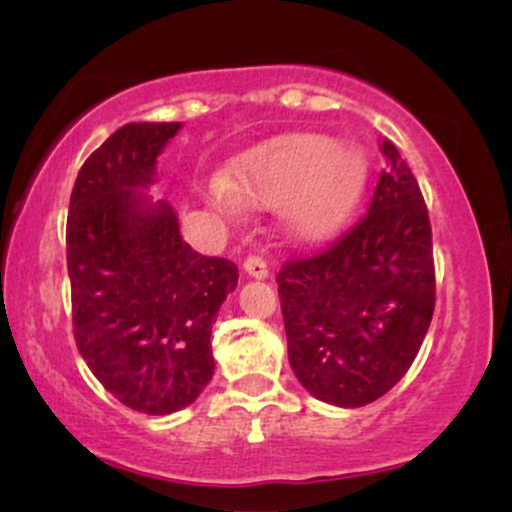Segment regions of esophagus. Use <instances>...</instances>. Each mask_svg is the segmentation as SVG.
Returning a JSON list of instances; mask_svg holds the SVG:
<instances>
[{
	"instance_id": "34e87169",
	"label": "esophagus",
	"mask_w": 512,
	"mask_h": 512,
	"mask_svg": "<svg viewBox=\"0 0 512 512\" xmlns=\"http://www.w3.org/2000/svg\"><path fill=\"white\" fill-rule=\"evenodd\" d=\"M243 269L250 276H255V279H267V274H269L267 260H264L262 255H248V257H245Z\"/></svg>"
}]
</instances>
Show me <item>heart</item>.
<instances>
[{"mask_svg":"<svg viewBox=\"0 0 512 512\" xmlns=\"http://www.w3.org/2000/svg\"><path fill=\"white\" fill-rule=\"evenodd\" d=\"M363 158L322 134H286L240 156L228 187L216 185L221 209H236V197L257 207L279 204L281 223L293 238H317L342 221L358 195Z\"/></svg>","mask_w":512,"mask_h":512,"instance_id":"heart-1","label":"heart"}]
</instances>
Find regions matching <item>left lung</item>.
Segmentation results:
<instances>
[{
    "instance_id": "1",
    "label": "left lung",
    "mask_w": 512,
    "mask_h": 512,
    "mask_svg": "<svg viewBox=\"0 0 512 512\" xmlns=\"http://www.w3.org/2000/svg\"><path fill=\"white\" fill-rule=\"evenodd\" d=\"M380 154L385 168L366 214L276 274L293 373L313 397L351 409L402 380L436 308L424 195L390 139Z\"/></svg>"
}]
</instances>
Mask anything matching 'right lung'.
I'll use <instances>...</instances> for the list:
<instances>
[{
	"mask_svg": "<svg viewBox=\"0 0 512 512\" xmlns=\"http://www.w3.org/2000/svg\"><path fill=\"white\" fill-rule=\"evenodd\" d=\"M180 122H129L86 158L67 216V269L79 354L115 399L173 414L214 375L211 325L238 267L185 243L166 199L139 190Z\"/></svg>",
	"mask_w": 512,
	"mask_h": 512,
	"instance_id": "add662e5",
	"label": "right lung"
}]
</instances>
